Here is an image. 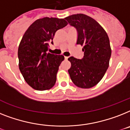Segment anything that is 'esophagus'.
<instances>
[{
  "label": "esophagus",
  "mask_w": 130,
  "mask_h": 130,
  "mask_svg": "<svg viewBox=\"0 0 130 130\" xmlns=\"http://www.w3.org/2000/svg\"><path fill=\"white\" fill-rule=\"evenodd\" d=\"M68 58H69V57H65V59L67 60L68 59Z\"/></svg>",
  "instance_id": "esophagus-1"
}]
</instances>
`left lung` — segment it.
<instances>
[{
  "mask_svg": "<svg viewBox=\"0 0 130 130\" xmlns=\"http://www.w3.org/2000/svg\"><path fill=\"white\" fill-rule=\"evenodd\" d=\"M77 31V44L83 46L82 59L71 57L68 70L76 86L88 89L102 80L109 67L111 50L107 32L99 23L89 16L77 14L65 18Z\"/></svg>",
  "mask_w": 130,
  "mask_h": 130,
  "instance_id": "left-lung-1",
  "label": "left lung"
}]
</instances>
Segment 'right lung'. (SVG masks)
Returning a JSON list of instances; mask_svg holds the SVG:
<instances>
[{
	"label": "right lung",
	"mask_w": 130,
	"mask_h": 130,
	"mask_svg": "<svg viewBox=\"0 0 130 130\" xmlns=\"http://www.w3.org/2000/svg\"><path fill=\"white\" fill-rule=\"evenodd\" d=\"M67 25L64 19L45 17L35 21L23 35L18 49L19 67L25 82L39 91L51 89L64 56L47 53L57 30Z\"/></svg>",
	"instance_id": "add662e5"
}]
</instances>
